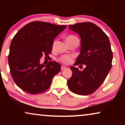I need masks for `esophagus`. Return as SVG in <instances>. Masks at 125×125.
<instances>
[{
  "label": "esophagus",
  "instance_id": "esophagus-1",
  "mask_svg": "<svg viewBox=\"0 0 125 125\" xmlns=\"http://www.w3.org/2000/svg\"><path fill=\"white\" fill-rule=\"evenodd\" d=\"M66 68V66H65L64 65H62V66H61V70H64V69H65Z\"/></svg>",
  "mask_w": 125,
  "mask_h": 125
}]
</instances>
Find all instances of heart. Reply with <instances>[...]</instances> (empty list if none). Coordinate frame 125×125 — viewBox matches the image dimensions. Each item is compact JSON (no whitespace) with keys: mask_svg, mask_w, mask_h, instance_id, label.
<instances>
[{"mask_svg":"<svg viewBox=\"0 0 125 125\" xmlns=\"http://www.w3.org/2000/svg\"><path fill=\"white\" fill-rule=\"evenodd\" d=\"M65 40L66 43L68 44V45H69V44H72L73 42H78V41H79L78 37H77L76 36L73 35H70L67 36L66 37ZM55 43L56 42H54L53 44V47H54V45H55ZM73 59H74V56L73 55H65L62 56L61 57H60L59 60L60 61H61V62L63 63V64H69L72 62Z\"/></svg>","mask_w":125,"mask_h":125,"instance_id":"obj_1","label":"heart"}]
</instances>
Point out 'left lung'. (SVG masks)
<instances>
[{"mask_svg": "<svg viewBox=\"0 0 125 125\" xmlns=\"http://www.w3.org/2000/svg\"><path fill=\"white\" fill-rule=\"evenodd\" d=\"M69 28L81 37V53L74 66L85 64L86 68L81 71L71 66L73 74L67 81L68 87L77 94H91L103 83L112 68L110 41L105 32L91 22L70 25Z\"/></svg>", "mask_w": 125, "mask_h": 125, "instance_id": "obj_1", "label": "left lung"}]
</instances>
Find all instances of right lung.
<instances>
[{
	"mask_svg": "<svg viewBox=\"0 0 125 125\" xmlns=\"http://www.w3.org/2000/svg\"><path fill=\"white\" fill-rule=\"evenodd\" d=\"M66 27L48 22L35 21L17 32L10 44L8 56L10 73L18 86L32 94L45 92L61 65L54 61L40 64L42 56L49 57L54 39Z\"/></svg>",
	"mask_w": 125,
	"mask_h": 125,
	"instance_id": "right-lung-1",
	"label": "right lung"
}]
</instances>
